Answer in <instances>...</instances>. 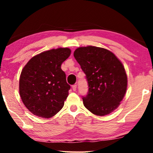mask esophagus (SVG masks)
Returning a JSON list of instances; mask_svg holds the SVG:
<instances>
[{"label": "esophagus", "mask_w": 153, "mask_h": 153, "mask_svg": "<svg viewBox=\"0 0 153 153\" xmlns=\"http://www.w3.org/2000/svg\"><path fill=\"white\" fill-rule=\"evenodd\" d=\"M72 88H73V90L75 91H76V88H77V85H75V84H74V85H72Z\"/></svg>", "instance_id": "obj_1"}]
</instances>
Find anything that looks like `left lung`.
<instances>
[{"instance_id": "1", "label": "left lung", "mask_w": 153, "mask_h": 153, "mask_svg": "<svg viewBox=\"0 0 153 153\" xmlns=\"http://www.w3.org/2000/svg\"><path fill=\"white\" fill-rule=\"evenodd\" d=\"M74 57L88 85L83 104L94 114L104 116L116 109L127 91V77L122 62L110 51L93 46L79 47Z\"/></svg>"}]
</instances>
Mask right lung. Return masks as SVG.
<instances>
[{
	"instance_id": "add662e5",
	"label": "right lung",
	"mask_w": 153,
	"mask_h": 153,
	"mask_svg": "<svg viewBox=\"0 0 153 153\" xmlns=\"http://www.w3.org/2000/svg\"><path fill=\"white\" fill-rule=\"evenodd\" d=\"M68 48L42 52L24 66L19 80L21 99L29 111L50 118L64 106L71 85L61 65L71 54Z\"/></svg>"
}]
</instances>
